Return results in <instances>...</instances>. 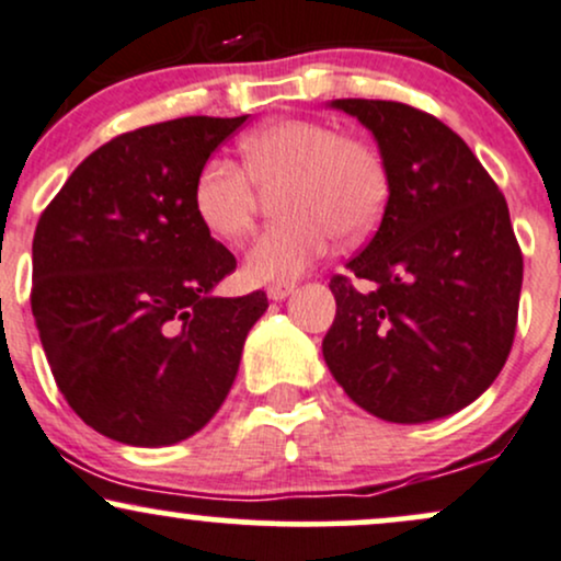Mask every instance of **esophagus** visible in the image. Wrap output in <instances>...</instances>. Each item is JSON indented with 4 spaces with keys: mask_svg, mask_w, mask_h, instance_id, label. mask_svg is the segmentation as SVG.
I'll list each match as a JSON object with an SVG mask.
<instances>
[{
    "mask_svg": "<svg viewBox=\"0 0 561 561\" xmlns=\"http://www.w3.org/2000/svg\"><path fill=\"white\" fill-rule=\"evenodd\" d=\"M291 294H294V283H273V286H267V299L273 301L288 299Z\"/></svg>",
    "mask_w": 561,
    "mask_h": 561,
    "instance_id": "obj_1",
    "label": "esophagus"
}]
</instances>
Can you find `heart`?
I'll return each instance as SVG.
<instances>
[{
    "label": "heart",
    "mask_w": 561,
    "mask_h": 561,
    "mask_svg": "<svg viewBox=\"0 0 561 561\" xmlns=\"http://www.w3.org/2000/svg\"><path fill=\"white\" fill-rule=\"evenodd\" d=\"M241 160L213 157L191 188V207L209 236L239 241L252 228L260 194L278 196L283 222L267 228L243 254L252 283H288L331 252L339 233L348 241L370 236L383 220L391 178L373 144L341 136L331 123L283 117L241 141Z\"/></svg>",
    "instance_id": "obj_1"
}]
</instances>
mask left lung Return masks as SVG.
Returning a JSON list of instances; mask_svg holds the SVG:
<instances>
[{"mask_svg":"<svg viewBox=\"0 0 561 561\" xmlns=\"http://www.w3.org/2000/svg\"><path fill=\"white\" fill-rule=\"evenodd\" d=\"M328 107L370 130L391 196L370 243L346 262L348 278L331 280L322 357L375 417L440 420L496 380L515 341L523 252L510 207L470 147L427 112L383 99Z\"/></svg>","mask_w":561,"mask_h":561,"instance_id":"obj_1","label":"left lung"}]
</instances>
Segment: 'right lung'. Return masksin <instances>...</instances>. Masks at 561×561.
Instances as JSON below:
<instances>
[{
    "label": "right lung",
    "mask_w": 561,
    "mask_h": 561,
    "mask_svg": "<svg viewBox=\"0 0 561 561\" xmlns=\"http://www.w3.org/2000/svg\"><path fill=\"white\" fill-rule=\"evenodd\" d=\"M247 117H178L112 138L38 220L42 346L72 412L112 440L154 449L202 431L265 314L262 291L213 294L236 256L191 207L196 173Z\"/></svg>",
    "instance_id": "1"
}]
</instances>
